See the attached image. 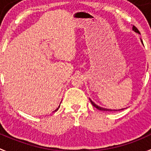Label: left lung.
<instances>
[{"instance_id":"8db88e82","label":"left lung","mask_w":151,"mask_h":151,"mask_svg":"<svg viewBox=\"0 0 151 151\" xmlns=\"http://www.w3.org/2000/svg\"><path fill=\"white\" fill-rule=\"evenodd\" d=\"M133 30H134L135 32H137V33L140 34L139 31L138 30V29H137L136 26H133ZM141 42H142V43L143 44V42H142V40H141ZM90 101H91V102L92 105H93V106H94L95 108H97V109L99 110V111H120V110H123V109H119V110H114H114H112V109H108V108H102V107H99V105H96L94 102H92V100L91 99H90Z\"/></svg>"}]
</instances>
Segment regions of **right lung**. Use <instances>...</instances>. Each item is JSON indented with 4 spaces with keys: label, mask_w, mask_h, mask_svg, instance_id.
I'll list each match as a JSON object with an SVG mask.
<instances>
[{
    "label": "right lung",
    "mask_w": 151,
    "mask_h": 151,
    "mask_svg": "<svg viewBox=\"0 0 151 151\" xmlns=\"http://www.w3.org/2000/svg\"><path fill=\"white\" fill-rule=\"evenodd\" d=\"M60 108V105H59V107H58V108H57V109H56V110H55V111H58V108Z\"/></svg>",
    "instance_id": "obj_1"
}]
</instances>
